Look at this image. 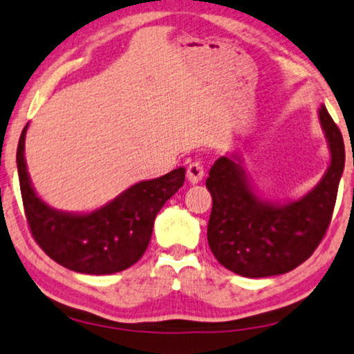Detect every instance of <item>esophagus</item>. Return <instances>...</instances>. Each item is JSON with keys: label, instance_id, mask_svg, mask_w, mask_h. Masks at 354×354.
Segmentation results:
<instances>
[{"label": "esophagus", "instance_id": "34e87169", "mask_svg": "<svg viewBox=\"0 0 354 354\" xmlns=\"http://www.w3.org/2000/svg\"><path fill=\"white\" fill-rule=\"evenodd\" d=\"M186 178H188V181L191 185H196V183H199L204 178V166L201 161H193L188 166V169H186Z\"/></svg>", "mask_w": 354, "mask_h": 354}]
</instances>
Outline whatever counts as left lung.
I'll return each mask as SVG.
<instances>
[{
	"label": "left lung",
	"instance_id": "8db88e82",
	"mask_svg": "<svg viewBox=\"0 0 354 354\" xmlns=\"http://www.w3.org/2000/svg\"><path fill=\"white\" fill-rule=\"evenodd\" d=\"M330 165L318 185L293 201H270L242 166L237 153L219 156L206 188L212 196L207 242L221 266L262 279L287 274L315 252L330 225L344 169V143L325 105L318 110Z\"/></svg>",
	"mask_w": 354,
	"mask_h": 354
}]
</instances>
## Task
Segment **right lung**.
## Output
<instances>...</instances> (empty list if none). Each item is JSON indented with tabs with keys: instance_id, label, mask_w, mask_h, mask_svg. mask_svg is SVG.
<instances>
[{
	"instance_id": "add662e5",
	"label": "right lung",
	"mask_w": 354,
	"mask_h": 354,
	"mask_svg": "<svg viewBox=\"0 0 354 354\" xmlns=\"http://www.w3.org/2000/svg\"><path fill=\"white\" fill-rule=\"evenodd\" d=\"M28 127L19 136L16 163L24 212L41 249L79 274L109 275L138 262L150 244L156 214L183 186L186 169L180 166L165 176L136 183L95 211H59L32 188L24 158Z\"/></svg>"
}]
</instances>
